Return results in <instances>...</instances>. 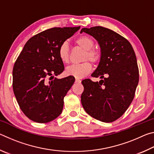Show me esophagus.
<instances>
[{
  "label": "esophagus",
  "mask_w": 154,
  "mask_h": 154,
  "mask_svg": "<svg viewBox=\"0 0 154 154\" xmlns=\"http://www.w3.org/2000/svg\"><path fill=\"white\" fill-rule=\"evenodd\" d=\"M81 82H82V81H81L80 79H75V82H76V83H81Z\"/></svg>",
  "instance_id": "1"
}]
</instances>
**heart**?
<instances>
[{
    "instance_id": "b5f03b06",
    "label": "heart",
    "mask_w": 154,
    "mask_h": 154,
    "mask_svg": "<svg viewBox=\"0 0 154 154\" xmlns=\"http://www.w3.org/2000/svg\"><path fill=\"white\" fill-rule=\"evenodd\" d=\"M75 43L85 51L83 60H89L93 63L98 62L100 58V52L94 49V42L92 38L88 36H81L75 40ZM58 56L61 61L66 64L69 61V48L67 43H62L58 49ZM92 66L89 62H85L79 64H73L66 68V73L77 79L83 78L90 72Z\"/></svg>"
}]
</instances>
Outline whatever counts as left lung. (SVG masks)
<instances>
[{
	"label": "left lung",
	"mask_w": 154,
	"mask_h": 154,
	"mask_svg": "<svg viewBox=\"0 0 154 154\" xmlns=\"http://www.w3.org/2000/svg\"><path fill=\"white\" fill-rule=\"evenodd\" d=\"M83 32L92 36L100 46V62L91 75L101 79L82 81V106L92 118L112 122L125 113L134 98L139 83L136 55L129 41L110 29L95 26L83 28Z\"/></svg>",
	"instance_id": "8db88e82"
}]
</instances>
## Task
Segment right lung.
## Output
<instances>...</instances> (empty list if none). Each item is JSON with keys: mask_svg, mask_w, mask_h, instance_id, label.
I'll use <instances>...</instances> for the list:
<instances>
[{"mask_svg": "<svg viewBox=\"0 0 154 154\" xmlns=\"http://www.w3.org/2000/svg\"><path fill=\"white\" fill-rule=\"evenodd\" d=\"M79 28H53L33 36L15 61L13 90L21 110L31 120L48 123L61 114L75 77H54L64 70L58 49Z\"/></svg>", "mask_w": 154, "mask_h": 154, "instance_id": "obj_1", "label": "right lung"}]
</instances>
